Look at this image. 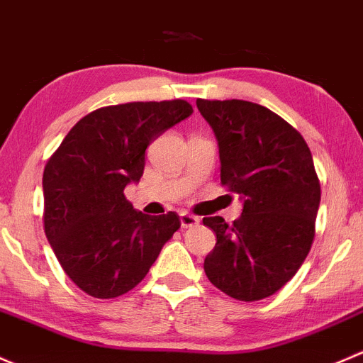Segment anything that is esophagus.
<instances>
[{
  "label": "esophagus",
  "mask_w": 363,
  "mask_h": 363,
  "mask_svg": "<svg viewBox=\"0 0 363 363\" xmlns=\"http://www.w3.org/2000/svg\"><path fill=\"white\" fill-rule=\"evenodd\" d=\"M180 222H182V227H185L186 229V227H196L201 220H199V216L190 215V213L183 211V213H180Z\"/></svg>",
  "instance_id": "1"
}]
</instances>
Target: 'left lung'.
Listing matches in <instances>:
<instances>
[{
    "mask_svg": "<svg viewBox=\"0 0 363 363\" xmlns=\"http://www.w3.org/2000/svg\"><path fill=\"white\" fill-rule=\"evenodd\" d=\"M220 148V182L245 201L233 223L206 216L216 245L204 259L208 279L238 301L276 294L311 250L320 180L295 127L269 108L241 99H197Z\"/></svg>",
    "mask_w": 363,
    "mask_h": 363,
    "instance_id": "1",
    "label": "left lung"
}]
</instances>
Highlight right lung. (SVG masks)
<instances>
[{
    "mask_svg": "<svg viewBox=\"0 0 363 363\" xmlns=\"http://www.w3.org/2000/svg\"><path fill=\"white\" fill-rule=\"evenodd\" d=\"M192 115L183 99L103 106L77 122L43 169V229L71 281L96 298L133 290L180 229L174 211L143 215L125 199L145 150Z\"/></svg>",
    "mask_w": 363,
    "mask_h": 363,
    "instance_id": "right-lung-1",
    "label": "right lung"
}]
</instances>
